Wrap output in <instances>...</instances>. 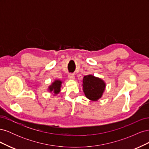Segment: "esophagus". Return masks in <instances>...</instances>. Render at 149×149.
Wrapping results in <instances>:
<instances>
[{
  "label": "esophagus",
  "mask_w": 149,
  "mask_h": 149,
  "mask_svg": "<svg viewBox=\"0 0 149 149\" xmlns=\"http://www.w3.org/2000/svg\"><path fill=\"white\" fill-rule=\"evenodd\" d=\"M68 78L70 79H75L74 74L73 73H69L68 74Z\"/></svg>",
  "instance_id": "1"
}]
</instances>
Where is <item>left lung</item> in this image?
I'll return each mask as SVG.
<instances>
[{"label": "left lung", "instance_id": "8db88e82", "mask_svg": "<svg viewBox=\"0 0 149 149\" xmlns=\"http://www.w3.org/2000/svg\"><path fill=\"white\" fill-rule=\"evenodd\" d=\"M83 91L89 100L97 101L101 98L106 84L103 81L93 75L85 76L83 79Z\"/></svg>", "mask_w": 149, "mask_h": 149}]
</instances>
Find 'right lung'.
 <instances>
[{
  "label": "right lung",
  "instance_id": "right-lung-1",
  "mask_svg": "<svg viewBox=\"0 0 149 149\" xmlns=\"http://www.w3.org/2000/svg\"><path fill=\"white\" fill-rule=\"evenodd\" d=\"M61 84V81L60 80H55L53 83L49 87V91H53L55 94H58L60 91V87Z\"/></svg>",
  "mask_w": 149,
  "mask_h": 149
}]
</instances>
